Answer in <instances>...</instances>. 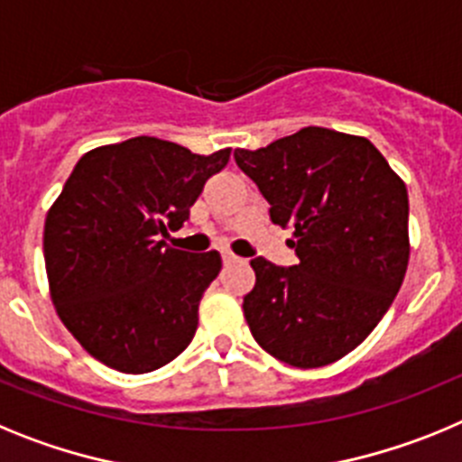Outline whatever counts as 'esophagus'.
<instances>
[{
    "instance_id": "esophagus-1",
    "label": "esophagus",
    "mask_w": 462,
    "mask_h": 462,
    "mask_svg": "<svg viewBox=\"0 0 462 462\" xmlns=\"http://www.w3.org/2000/svg\"><path fill=\"white\" fill-rule=\"evenodd\" d=\"M222 261L224 263H236V261H238V256L231 254V252H222Z\"/></svg>"
}]
</instances>
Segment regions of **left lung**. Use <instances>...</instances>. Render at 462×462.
<instances>
[{
  "label": "left lung",
  "instance_id": "1",
  "mask_svg": "<svg viewBox=\"0 0 462 462\" xmlns=\"http://www.w3.org/2000/svg\"><path fill=\"white\" fill-rule=\"evenodd\" d=\"M236 164L291 226L298 263L252 259V336L277 361L321 368L354 352L393 303L410 263L407 187L368 138L305 126Z\"/></svg>",
  "mask_w": 462,
  "mask_h": 462
}]
</instances>
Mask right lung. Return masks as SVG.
Wrapping results in <instances>:
<instances>
[{
	"instance_id": "obj_1",
	"label": "right lung",
	"mask_w": 462,
	"mask_h": 462,
	"mask_svg": "<svg viewBox=\"0 0 462 462\" xmlns=\"http://www.w3.org/2000/svg\"><path fill=\"white\" fill-rule=\"evenodd\" d=\"M228 157L231 148L194 154L152 136L80 157L46 215L43 259L52 305L89 356L143 374L185 352L222 259L159 236L182 226Z\"/></svg>"
}]
</instances>
